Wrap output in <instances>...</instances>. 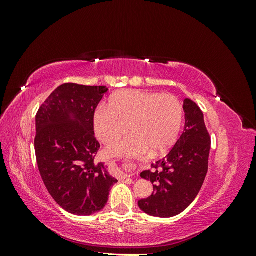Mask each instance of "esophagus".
<instances>
[{
  "label": "esophagus",
  "mask_w": 256,
  "mask_h": 256,
  "mask_svg": "<svg viewBox=\"0 0 256 256\" xmlns=\"http://www.w3.org/2000/svg\"><path fill=\"white\" fill-rule=\"evenodd\" d=\"M109 166L112 168V170H113V173H114V175L116 176V178H118V180H126V178L130 177L129 175H127V174H125V173H122V171H120L118 168H116L112 164H109Z\"/></svg>",
  "instance_id": "esophagus-1"
}]
</instances>
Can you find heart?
Segmentation results:
<instances>
[{"label": "heart", "mask_w": 256, "mask_h": 256, "mask_svg": "<svg viewBox=\"0 0 256 256\" xmlns=\"http://www.w3.org/2000/svg\"><path fill=\"white\" fill-rule=\"evenodd\" d=\"M180 100L172 94L136 90L120 92L109 106H99L94 115V129L99 141L111 145L129 131L132 136L109 147L108 157L159 156L176 142L182 122Z\"/></svg>", "instance_id": "b5f03b06"}]
</instances>
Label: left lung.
<instances>
[{"label": "left lung", "mask_w": 256, "mask_h": 256, "mask_svg": "<svg viewBox=\"0 0 256 256\" xmlns=\"http://www.w3.org/2000/svg\"><path fill=\"white\" fill-rule=\"evenodd\" d=\"M184 130L171 152L140 174L154 186L152 194L138 202L150 216L170 218L180 214L194 200L205 180L210 136L196 102L184 99Z\"/></svg>", "instance_id": "8db88e82"}]
</instances>
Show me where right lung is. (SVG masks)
Here are the masks:
<instances>
[{"instance_id": "1", "label": "right lung", "mask_w": 256, "mask_h": 256, "mask_svg": "<svg viewBox=\"0 0 256 256\" xmlns=\"http://www.w3.org/2000/svg\"><path fill=\"white\" fill-rule=\"evenodd\" d=\"M108 90L65 83L51 92L36 114L38 170L50 196L74 214L102 210L118 182L104 164H95L100 144L94 134V114Z\"/></svg>"}]
</instances>
